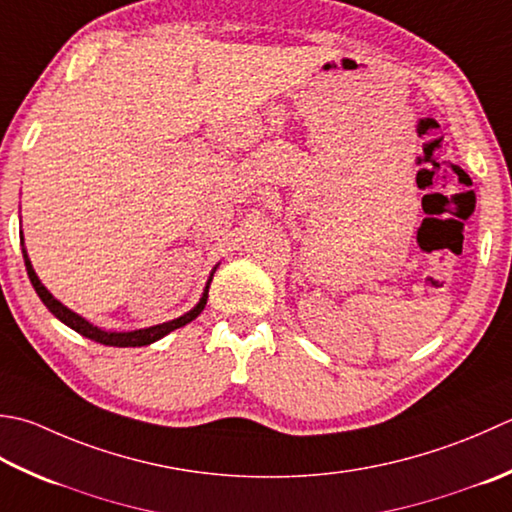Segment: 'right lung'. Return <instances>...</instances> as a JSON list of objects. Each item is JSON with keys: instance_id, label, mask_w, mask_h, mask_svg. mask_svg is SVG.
Returning a JSON list of instances; mask_svg holds the SVG:
<instances>
[{"instance_id": "add662e5", "label": "right lung", "mask_w": 512, "mask_h": 512, "mask_svg": "<svg viewBox=\"0 0 512 512\" xmlns=\"http://www.w3.org/2000/svg\"><path fill=\"white\" fill-rule=\"evenodd\" d=\"M22 244H24V237H22ZM24 253V264H26V270H28V277H30V284H33L35 293L39 295V299H42L44 306L53 313L59 322H64L68 328L77 330L79 335H84L88 339H93V342L97 344H104V346H119V348H128V346H148L157 342V339H162L164 335H168L170 330L175 328H182L186 324L193 322V319L202 313L204 306H206V299H208V288H210V282H213V273H210V279L206 282V288L202 293V299H199L197 306L193 310H188L186 315L173 319V322H164V324H157V326H150V328H139V330H128V333H110V330H102L93 326L90 322H86L84 317H79L77 313H73V310L66 308L62 302H57V299L48 293V288L39 282L37 273L33 270V264H30V259L26 255V248H22Z\"/></svg>"}]
</instances>
